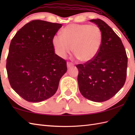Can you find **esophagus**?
Returning a JSON list of instances; mask_svg holds the SVG:
<instances>
[{"instance_id":"1","label":"esophagus","mask_w":135,"mask_h":135,"mask_svg":"<svg viewBox=\"0 0 135 135\" xmlns=\"http://www.w3.org/2000/svg\"><path fill=\"white\" fill-rule=\"evenodd\" d=\"M67 67L68 68H70V67H73V66H74L73 63L71 62H67Z\"/></svg>"}]
</instances>
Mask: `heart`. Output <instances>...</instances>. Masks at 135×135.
I'll return each instance as SVG.
<instances>
[{
	"mask_svg": "<svg viewBox=\"0 0 135 135\" xmlns=\"http://www.w3.org/2000/svg\"><path fill=\"white\" fill-rule=\"evenodd\" d=\"M61 35L54 36L52 44L56 53L65 58L73 50L80 61L87 62L98 54L102 44L101 30L97 25L70 24L61 31Z\"/></svg>",
	"mask_w": 135,
	"mask_h": 135,
	"instance_id": "heart-1",
	"label": "heart"
}]
</instances>
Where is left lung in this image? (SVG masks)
<instances>
[{
	"label": "left lung",
	"mask_w": 135,
	"mask_h": 135,
	"mask_svg": "<svg viewBox=\"0 0 135 135\" xmlns=\"http://www.w3.org/2000/svg\"><path fill=\"white\" fill-rule=\"evenodd\" d=\"M90 21L101 30L102 44L93 60L76 65L78 86L85 98L103 102L115 96L124 85L128 57L121 39L110 26L98 18Z\"/></svg>",
	"instance_id": "8db88e82"
}]
</instances>
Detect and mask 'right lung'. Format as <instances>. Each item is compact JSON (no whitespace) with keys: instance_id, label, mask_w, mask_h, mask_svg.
<instances>
[{"instance_id":"right-lung-1","label":"right lung","mask_w":135,"mask_h":135,"mask_svg":"<svg viewBox=\"0 0 135 135\" xmlns=\"http://www.w3.org/2000/svg\"><path fill=\"white\" fill-rule=\"evenodd\" d=\"M62 24L32 20L11 39L6 70L10 84L22 98L38 103L53 96L67 72L65 60L54 53L53 38Z\"/></svg>"}]
</instances>
